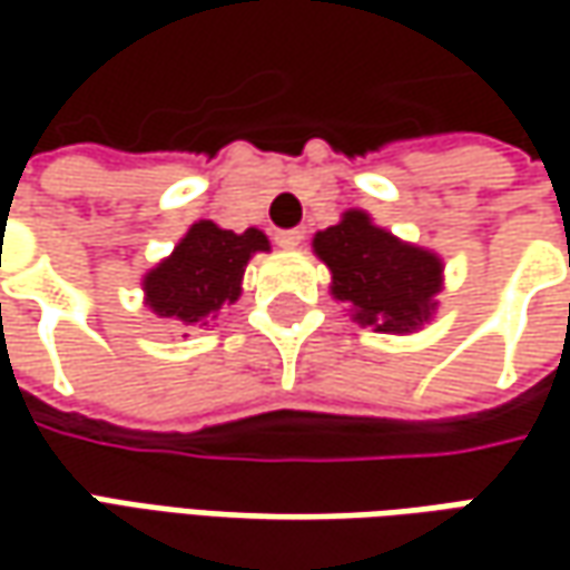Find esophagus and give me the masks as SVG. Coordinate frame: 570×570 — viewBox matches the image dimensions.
<instances>
[{
  "instance_id": "1",
  "label": "esophagus",
  "mask_w": 570,
  "mask_h": 570,
  "mask_svg": "<svg viewBox=\"0 0 570 570\" xmlns=\"http://www.w3.org/2000/svg\"><path fill=\"white\" fill-rule=\"evenodd\" d=\"M301 240H304V230L301 228L275 230V244H278V247H285V250H295Z\"/></svg>"
}]
</instances>
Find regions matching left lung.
Masks as SVG:
<instances>
[{
    "label": "left lung",
    "mask_w": 570,
    "mask_h": 570,
    "mask_svg": "<svg viewBox=\"0 0 570 570\" xmlns=\"http://www.w3.org/2000/svg\"><path fill=\"white\" fill-rule=\"evenodd\" d=\"M314 250L333 273V297L348 304L358 323L412 333L431 317L441 259L371 225L364 212H345L340 225L320 230Z\"/></svg>",
    "instance_id": "obj_1"
}]
</instances>
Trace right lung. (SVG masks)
I'll list each match as a JSON object with an SVG mask.
<instances>
[{"label":"right lung","instance_id":"obj_1","mask_svg":"<svg viewBox=\"0 0 570 570\" xmlns=\"http://www.w3.org/2000/svg\"><path fill=\"white\" fill-rule=\"evenodd\" d=\"M259 250H269L263 230L247 228L234 234L212 222L193 225L177 250L145 275L148 307L158 317L206 323L237 301L244 266Z\"/></svg>","mask_w":570,"mask_h":570}]
</instances>
